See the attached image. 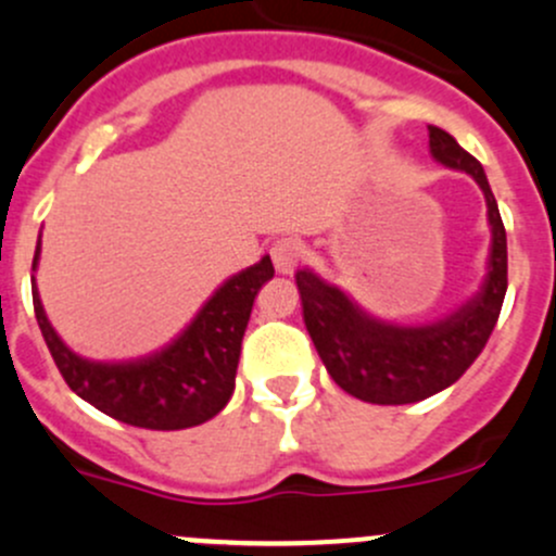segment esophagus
<instances>
[{
	"label": "esophagus",
	"instance_id": "1",
	"mask_svg": "<svg viewBox=\"0 0 556 556\" xmlns=\"http://www.w3.org/2000/svg\"><path fill=\"white\" fill-rule=\"evenodd\" d=\"M271 261H274V268H277L279 274H295V268H299L301 263V244L295 242V239H279L277 244L271 247Z\"/></svg>",
	"mask_w": 556,
	"mask_h": 556
}]
</instances>
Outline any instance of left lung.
Listing matches in <instances>:
<instances>
[{
    "mask_svg": "<svg viewBox=\"0 0 556 556\" xmlns=\"http://www.w3.org/2000/svg\"><path fill=\"white\" fill-rule=\"evenodd\" d=\"M430 155L479 182L492 228L484 285L459 309L430 325H392L371 317L336 285L309 268L295 274L304 323L330 379L350 395L379 406L417 403L457 382L481 355L508 288V250L501 210L479 161L444 128L428 126Z\"/></svg>",
    "mask_w": 556,
    "mask_h": 556,
    "instance_id": "left-lung-1",
    "label": "left lung"
}]
</instances>
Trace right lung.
Listing matches in <instances>:
<instances>
[{
  "mask_svg": "<svg viewBox=\"0 0 556 556\" xmlns=\"http://www.w3.org/2000/svg\"><path fill=\"white\" fill-rule=\"evenodd\" d=\"M37 261L39 242L31 271ZM271 277L274 266L266 255L226 279L172 344L123 363L88 361L72 352L42 309L35 277L31 299L45 344L72 392L117 422L148 430H185L220 414L231 401L252 304Z\"/></svg>",
  "mask_w": 556,
  "mask_h": 556,
  "instance_id": "obj_1",
  "label": "right lung"
}]
</instances>
